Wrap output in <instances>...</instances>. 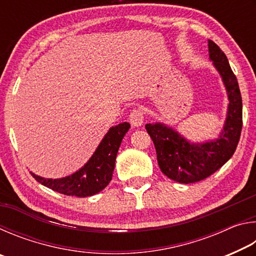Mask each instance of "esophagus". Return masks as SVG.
I'll return each mask as SVG.
<instances>
[{
	"mask_svg": "<svg viewBox=\"0 0 256 256\" xmlns=\"http://www.w3.org/2000/svg\"><path fill=\"white\" fill-rule=\"evenodd\" d=\"M128 120H130V123L132 124V126H136L138 128L141 126L142 124H144V112L141 110H133L131 112H130L128 115Z\"/></svg>",
	"mask_w": 256,
	"mask_h": 256,
	"instance_id": "obj_1",
	"label": "esophagus"
}]
</instances>
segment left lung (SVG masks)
Instances as JSON below:
<instances>
[{
  "label": "left lung",
  "mask_w": 256,
  "mask_h": 256,
  "mask_svg": "<svg viewBox=\"0 0 256 256\" xmlns=\"http://www.w3.org/2000/svg\"><path fill=\"white\" fill-rule=\"evenodd\" d=\"M209 55L222 76L229 99L226 123L219 138L206 144H190L164 124L146 125L154 141L160 170L168 178L183 184L200 182L222 168L235 152L240 138L242 104L237 78L227 56L212 40H209Z\"/></svg>",
  "instance_id": "obj_1"
}]
</instances>
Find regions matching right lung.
<instances>
[{
	"label": "right lung",
	"mask_w": 256,
	"mask_h": 256,
	"mask_svg": "<svg viewBox=\"0 0 256 256\" xmlns=\"http://www.w3.org/2000/svg\"><path fill=\"white\" fill-rule=\"evenodd\" d=\"M128 128L130 124L126 122L110 128L89 162L71 176L50 180L37 176L32 172V175L38 183L64 196L86 198L97 194L112 180L116 156Z\"/></svg>",
	"instance_id": "add662e5"
}]
</instances>
